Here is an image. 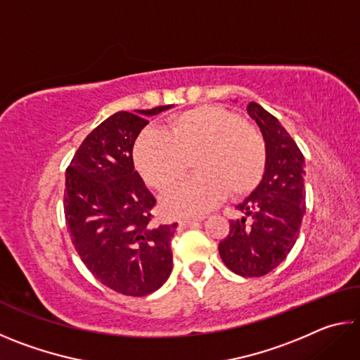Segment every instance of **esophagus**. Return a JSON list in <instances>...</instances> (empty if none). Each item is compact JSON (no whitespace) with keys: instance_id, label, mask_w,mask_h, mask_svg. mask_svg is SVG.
<instances>
[{"instance_id":"34e87169","label":"esophagus","mask_w":360,"mask_h":360,"mask_svg":"<svg viewBox=\"0 0 360 360\" xmlns=\"http://www.w3.org/2000/svg\"><path fill=\"white\" fill-rule=\"evenodd\" d=\"M198 222H200V219H181L179 225L181 227H191V225H195Z\"/></svg>"}]
</instances>
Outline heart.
I'll return each mask as SVG.
<instances>
[{
	"mask_svg": "<svg viewBox=\"0 0 360 360\" xmlns=\"http://www.w3.org/2000/svg\"><path fill=\"white\" fill-rule=\"evenodd\" d=\"M195 160L198 176L169 191L163 210L172 216H198L229 195L240 198L260 184L266 169L262 131L222 106H197L176 114L168 130L146 129L133 146V160L148 186L165 192Z\"/></svg>",
	"mask_w": 360,
	"mask_h": 360,
	"instance_id": "heart-1",
	"label": "heart"
}]
</instances>
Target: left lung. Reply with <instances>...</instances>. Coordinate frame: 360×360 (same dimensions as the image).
Here are the masks:
<instances>
[{
	"instance_id": "obj_1",
	"label": "left lung",
	"mask_w": 360,
	"mask_h": 360,
	"mask_svg": "<svg viewBox=\"0 0 360 360\" xmlns=\"http://www.w3.org/2000/svg\"><path fill=\"white\" fill-rule=\"evenodd\" d=\"M248 114L266 141V169L257 188L236 206L245 216L230 221L219 254L236 275L259 278L288 257L300 233L304 158L275 115L254 101L248 105Z\"/></svg>"
}]
</instances>
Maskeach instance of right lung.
I'll return each mask as SVG.
<instances>
[{"label":"right lung","instance_id":"add662e5","mask_svg":"<svg viewBox=\"0 0 360 360\" xmlns=\"http://www.w3.org/2000/svg\"><path fill=\"white\" fill-rule=\"evenodd\" d=\"M172 108L120 111L89 133L66 168L65 219L79 257L106 288L143 297L167 281L178 224L152 222L154 195L133 165L146 117Z\"/></svg>","mask_w":360,"mask_h":360}]
</instances>
